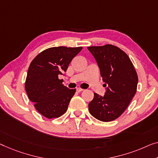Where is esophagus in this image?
I'll return each mask as SVG.
<instances>
[{
  "mask_svg": "<svg viewBox=\"0 0 158 158\" xmlns=\"http://www.w3.org/2000/svg\"><path fill=\"white\" fill-rule=\"evenodd\" d=\"M83 90H84V89H82L81 88H77V91H78V92H81V91H82Z\"/></svg>",
  "mask_w": 158,
  "mask_h": 158,
  "instance_id": "esophagus-1",
  "label": "esophagus"
}]
</instances>
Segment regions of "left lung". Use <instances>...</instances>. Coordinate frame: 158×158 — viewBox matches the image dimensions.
I'll list each match as a JSON object with an SVG mask.
<instances>
[{
    "label": "left lung",
    "instance_id": "1",
    "mask_svg": "<svg viewBox=\"0 0 158 158\" xmlns=\"http://www.w3.org/2000/svg\"><path fill=\"white\" fill-rule=\"evenodd\" d=\"M95 59L106 88L104 96L94 94L89 103L91 116L103 122L118 118L135 96L138 75L130 58L121 49L111 44L87 48Z\"/></svg>",
    "mask_w": 158,
    "mask_h": 158
}]
</instances>
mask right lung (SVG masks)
I'll list each match as a JSON object with an SVG mask.
<instances>
[{"label":"right lung","instance_id":"right-lung-1","mask_svg":"<svg viewBox=\"0 0 158 158\" xmlns=\"http://www.w3.org/2000/svg\"><path fill=\"white\" fill-rule=\"evenodd\" d=\"M82 49L57 47L40 53L30 64L25 81V90L37 111L48 118H57L67 111L76 89L62 84L58 76L67 71L72 59Z\"/></svg>","mask_w":158,"mask_h":158}]
</instances>
